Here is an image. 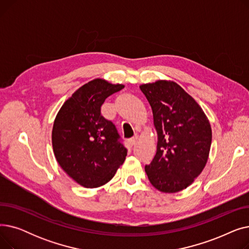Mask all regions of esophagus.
<instances>
[{"label":"esophagus","instance_id":"1","mask_svg":"<svg viewBox=\"0 0 249 249\" xmlns=\"http://www.w3.org/2000/svg\"><path fill=\"white\" fill-rule=\"evenodd\" d=\"M137 139H138V136H137V135H134L133 137H131V138L129 139V143H130V144H131V145H134L135 143H136V141H137Z\"/></svg>","mask_w":249,"mask_h":249}]
</instances>
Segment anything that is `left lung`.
I'll list each match as a JSON object with an SVG mask.
<instances>
[{
  "instance_id": "obj_1",
  "label": "left lung",
  "mask_w": 249,
  "mask_h": 249,
  "mask_svg": "<svg viewBox=\"0 0 249 249\" xmlns=\"http://www.w3.org/2000/svg\"><path fill=\"white\" fill-rule=\"evenodd\" d=\"M150 104L158 133V149L145 173L162 193L188 188L204 169L210 152L212 130L199 104L172 81L141 85Z\"/></svg>"
}]
</instances>
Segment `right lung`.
Segmentation results:
<instances>
[{
  "mask_svg": "<svg viewBox=\"0 0 249 249\" xmlns=\"http://www.w3.org/2000/svg\"><path fill=\"white\" fill-rule=\"evenodd\" d=\"M123 85L95 78L64 102L52 128V147L63 171L85 188L112 179L125 160L127 149L115 125L101 114L109 96Z\"/></svg>",
  "mask_w": 249,
  "mask_h": 249,
  "instance_id": "obj_1",
  "label": "right lung"
}]
</instances>
